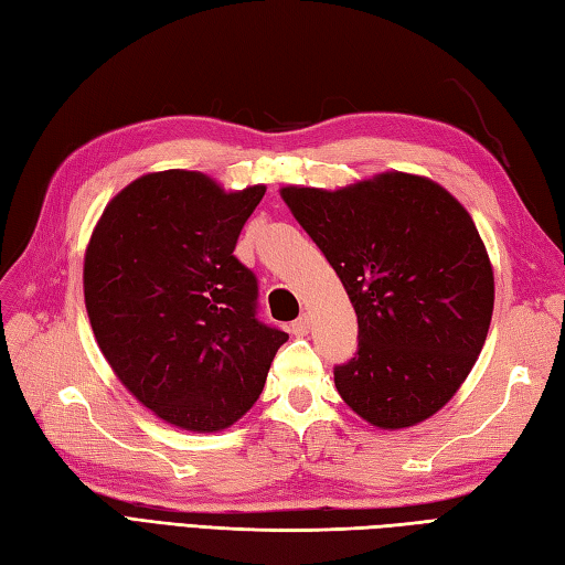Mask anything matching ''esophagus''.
<instances>
[{
    "label": "esophagus",
    "mask_w": 565,
    "mask_h": 565,
    "mask_svg": "<svg viewBox=\"0 0 565 565\" xmlns=\"http://www.w3.org/2000/svg\"><path fill=\"white\" fill-rule=\"evenodd\" d=\"M291 332L296 334V338H303V334H308L310 332V316H301L298 320H294L291 322Z\"/></svg>",
    "instance_id": "esophagus-1"
}]
</instances>
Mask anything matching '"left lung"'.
I'll list each match as a JSON object with an SVG mask.
<instances>
[{
  "label": "left lung",
  "instance_id": "1",
  "mask_svg": "<svg viewBox=\"0 0 565 565\" xmlns=\"http://www.w3.org/2000/svg\"><path fill=\"white\" fill-rule=\"evenodd\" d=\"M281 199L354 306L359 350L334 366L342 401L381 429L435 415L471 374L493 318V267L471 215L405 172L338 191L284 186Z\"/></svg>",
  "mask_w": 565,
  "mask_h": 565
}]
</instances>
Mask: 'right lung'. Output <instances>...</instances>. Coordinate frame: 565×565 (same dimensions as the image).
Returning <instances> with one entry per match:
<instances>
[{
    "label": "right lung",
    "instance_id": "obj_1",
    "mask_svg": "<svg viewBox=\"0 0 565 565\" xmlns=\"http://www.w3.org/2000/svg\"><path fill=\"white\" fill-rule=\"evenodd\" d=\"M264 191H225L186 170L142 174L109 201L84 252V303L102 354L174 427L237 423L289 340L257 320V276L233 255Z\"/></svg>",
    "mask_w": 565,
    "mask_h": 565
}]
</instances>
